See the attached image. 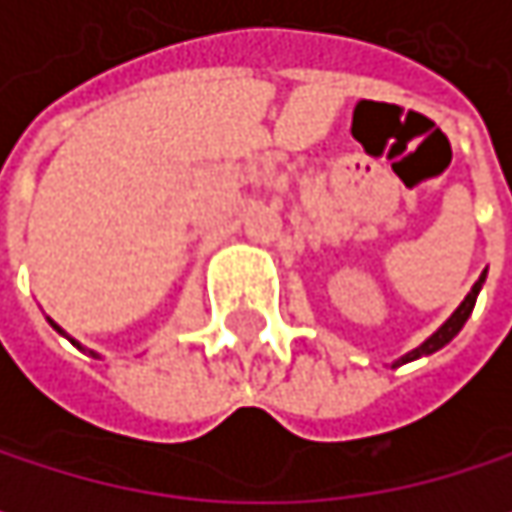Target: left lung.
<instances>
[{
  "mask_svg": "<svg viewBox=\"0 0 512 512\" xmlns=\"http://www.w3.org/2000/svg\"><path fill=\"white\" fill-rule=\"evenodd\" d=\"M483 281H486V269L480 272V278L474 281V287L468 290V296L460 302V308L421 344V347H415V350H409L406 356H400L391 367H400V364H406V361H415V358H424V356H433L436 350H442L445 344H451L457 335H460V329L465 326V320L471 317V311H474V302H477V293H480V287H483Z\"/></svg>",
  "mask_w": 512,
  "mask_h": 512,
  "instance_id": "1",
  "label": "left lung"
}]
</instances>
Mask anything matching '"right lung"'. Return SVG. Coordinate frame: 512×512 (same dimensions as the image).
<instances>
[{"label": "right lung", "mask_w": 512, "mask_h": 512, "mask_svg": "<svg viewBox=\"0 0 512 512\" xmlns=\"http://www.w3.org/2000/svg\"><path fill=\"white\" fill-rule=\"evenodd\" d=\"M47 320H50V317H47ZM50 326H52V329H55V332H58V335H64V338H67V332H64V329H61V326H58V323H52V320H50ZM67 341H70V344H73V347H79V344H76V341H73V338H67ZM79 350H82V347H79ZM88 356L100 358V356H97V353H94V350H91V353H88Z\"/></svg>", "instance_id": "add662e5"}]
</instances>
